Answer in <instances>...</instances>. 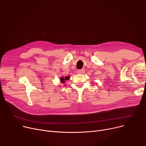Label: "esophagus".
<instances>
[{
	"instance_id": "34e87169",
	"label": "esophagus",
	"mask_w": 146,
	"mask_h": 146,
	"mask_svg": "<svg viewBox=\"0 0 146 146\" xmlns=\"http://www.w3.org/2000/svg\"><path fill=\"white\" fill-rule=\"evenodd\" d=\"M77 72L78 74H83L84 73H85V70H84L83 69H80V70H78L77 71Z\"/></svg>"
}]
</instances>
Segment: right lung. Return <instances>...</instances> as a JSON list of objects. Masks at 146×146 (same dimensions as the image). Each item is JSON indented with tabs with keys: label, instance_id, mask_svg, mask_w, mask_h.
<instances>
[{
	"label": "right lung",
	"instance_id": "add662e5",
	"mask_svg": "<svg viewBox=\"0 0 146 146\" xmlns=\"http://www.w3.org/2000/svg\"><path fill=\"white\" fill-rule=\"evenodd\" d=\"M69 79H70V76H66V77H63L61 76L60 79V83H64L66 80H68Z\"/></svg>",
	"mask_w": 146,
	"mask_h": 146
}]
</instances>
